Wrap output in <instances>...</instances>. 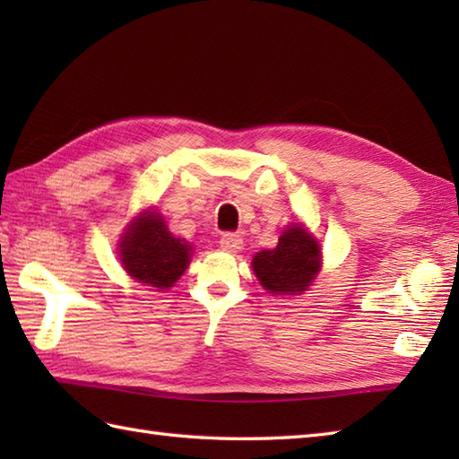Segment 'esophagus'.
<instances>
[{
	"label": "esophagus",
	"instance_id": "esophagus-1",
	"mask_svg": "<svg viewBox=\"0 0 459 459\" xmlns=\"http://www.w3.org/2000/svg\"><path fill=\"white\" fill-rule=\"evenodd\" d=\"M221 247L227 252H238L242 248V237L235 232H224L221 237Z\"/></svg>",
	"mask_w": 459,
	"mask_h": 459
}]
</instances>
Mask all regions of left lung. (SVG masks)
Segmentation results:
<instances>
[{"instance_id":"8db88e82","label":"left lung","mask_w":459,"mask_h":459,"mask_svg":"<svg viewBox=\"0 0 459 459\" xmlns=\"http://www.w3.org/2000/svg\"><path fill=\"white\" fill-rule=\"evenodd\" d=\"M252 270L270 294L298 296L311 286L321 270V250L314 235L299 222L281 232L278 245L252 258Z\"/></svg>"}]
</instances>
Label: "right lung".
<instances>
[{"label": "right lung", "mask_w": 459, "mask_h": 459, "mask_svg": "<svg viewBox=\"0 0 459 459\" xmlns=\"http://www.w3.org/2000/svg\"><path fill=\"white\" fill-rule=\"evenodd\" d=\"M120 262L140 284L168 290L187 270L191 245L171 235L160 212L143 211L126 227Z\"/></svg>", "instance_id": "add662e5"}]
</instances>
